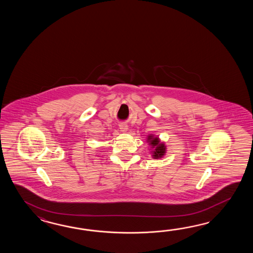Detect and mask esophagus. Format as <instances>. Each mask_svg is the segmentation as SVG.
Here are the masks:
<instances>
[{"instance_id": "1", "label": "esophagus", "mask_w": 253, "mask_h": 253, "mask_svg": "<svg viewBox=\"0 0 253 253\" xmlns=\"http://www.w3.org/2000/svg\"><path fill=\"white\" fill-rule=\"evenodd\" d=\"M119 129H120L121 132L126 133V132H127V130H128V126L126 124V123H121V124H119Z\"/></svg>"}]
</instances>
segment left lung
I'll use <instances>...</instances> for the list:
<instances>
[{
	"instance_id": "left-lung-1",
	"label": "left lung",
	"mask_w": 253,
	"mask_h": 253,
	"mask_svg": "<svg viewBox=\"0 0 253 253\" xmlns=\"http://www.w3.org/2000/svg\"><path fill=\"white\" fill-rule=\"evenodd\" d=\"M147 142L151 146V153L154 159H159L166 155L167 153V146L164 142L153 134H149L147 136Z\"/></svg>"
}]
</instances>
